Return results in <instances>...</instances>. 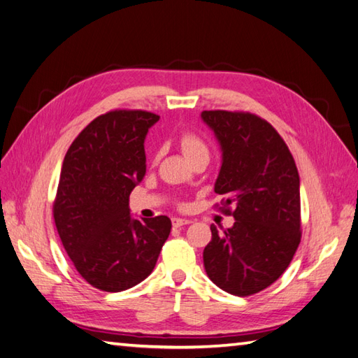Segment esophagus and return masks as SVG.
I'll use <instances>...</instances> for the list:
<instances>
[{"label":"esophagus","instance_id":"obj_1","mask_svg":"<svg viewBox=\"0 0 358 358\" xmlns=\"http://www.w3.org/2000/svg\"><path fill=\"white\" fill-rule=\"evenodd\" d=\"M172 224L176 227H182V226H186V224H190V220H185V218H173L172 220Z\"/></svg>","mask_w":358,"mask_h":358}]
</instances>
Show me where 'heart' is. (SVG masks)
<instances>
[{"label":"heart","instance_id":"heart-1","mask_svg":"<svg viewBox=\"0 0 358 358\" xmlns=\"http://www.w3.org/2000/svg\"><path fill=\"white\" fill-rule=\"evenodd\" d=\"M180 145L182 152L190 162L198 159V157H207L209 159V146L206 145V141L201 137L192 134V132H185L180 138Z\"/></svg>","mask_w":358,"mask_h":358}]
</instances>
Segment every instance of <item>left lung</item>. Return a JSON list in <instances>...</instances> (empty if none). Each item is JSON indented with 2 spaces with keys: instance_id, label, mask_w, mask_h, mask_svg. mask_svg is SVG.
<instances>
[{
  "instance_id": "obj_1",
  "label": "left lung",
  "mask_w": 358,
  "mask_h": 358,
  "mask_svg": "<svg viewBox=\"0 0 358 358\" xmlns=\"http://www.w3.org/2000/svg\"><path fill=\"white\" fill-rule=\"evenodd\" d=\"M201 119L222 151L215 192L235 218L227 230L210 226L204 268L224 292L252 296L282 276L301 243L299 172L284 138L256 114L217 110Z\"/></svg>"
}]
</instances>
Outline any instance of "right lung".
<instances>
[{
    "mask_svg": "<svg viewBox=\"0 0 358 358\" xmlns=\"http://www.w3.org/2000/svg\"><path fill=\"white\" fill-rule=\"evenodd\" d=\"M160 115L114 110L74 138L53 203L57 234L90 285L123 292L152 273L171 234L168 217L134 220L129 194L146 173L145 138Z\"/></svg>",
    "mask_w": 358,
    "mask_h": 358,
    "instance_id": "1",
    "label": "right lung"
}]
</instances>
